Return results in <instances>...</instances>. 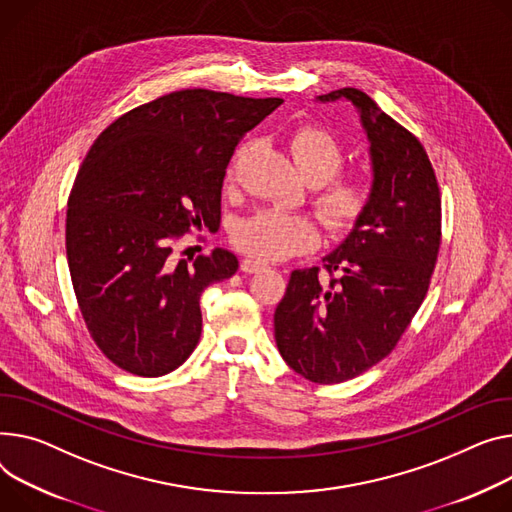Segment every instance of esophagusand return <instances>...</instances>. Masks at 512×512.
<instances>
[{
  "label": "esophagus",
  "mask_w": 512,
  "mask_h": 512,
  "mask_svg": "<svg viewBox=\"0 0 512 512\" xmlns=\"http://www.w3.org/2000/svg\"><path fill=\"white\" fill-rule=\"evenodd\" d=\"M263 267H265V263L255 261V259H243L241 261V269L245 271V274H255V271H261Z\"/></svg>",
  "instance_id": "esophagus-1"
}]
</instances>
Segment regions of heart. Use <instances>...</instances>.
<instances>
[{"label": "heart", "instance_id": "1", "mask_svg": "<svg viewBox=\"0 0 512 512\" xmlns=\"http://www.w3.org/2000/svg\"><path fill=\"white\" fill-rule=\"evenodd\" d=\"M290 154L302 177L315 185V208L325 226L335 232L350 230L364 216L372 191L362 175H335L344 164V148L335 135L304 125L292 133ZM232 243L257 261H280L313 249L319 228L309 216L261 210L234 226Z\"/></svg>", "mask_w": 512, "mask_h": 512}]
</instances>
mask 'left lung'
I'll use <instances>...</instances> for the list:
<instances>
[{"mask_svg":"<svg viewBox=\"0 0 512 512\" xmlns=\"http://www.w3.org/2000/svg\"><path fill=\"white\" fill-rule=\"evenodd\" d=\"M370 142L372 187L364 216L319 267L294 269L274 315L276 344L300 377L335 385L381 362L418 313L440 249V191L424 146L366 92L339 88Z\"/></svg>","mask_w":512,"mask_h":512,"instance_id":"left-lung-1","label":"left lung"}]
</instances>
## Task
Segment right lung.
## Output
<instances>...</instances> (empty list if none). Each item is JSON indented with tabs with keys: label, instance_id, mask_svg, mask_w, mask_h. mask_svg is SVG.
<instances>
[{
	"label": "right lung",
	"instance_id": "obj_1",
	"mask_svg": "<svg viewBox=\"0 0 512 512\" xmlns=\"http://www.w3.org/2000/svg\"><path fill=\"white\" fill-rule=\"evenodd\" d=\"M282 98L179 90L102 131L74 181L65 249L86 327L113 364L162 377L201 335L199 296L238 269L226 249L175 257L191 226L220 222L226 166Z\"/></svg>",
	"mask_w": 512,
	"mask_h": 512
}]
</instances>
